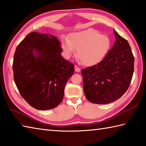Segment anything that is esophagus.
Returning a JSON list of instances; mask_svg holds the SVG:
<instances>
[{
	"instance_id": "esophagus-1",
	"label": "esophagus",
	"mask_w": 146,
	"mask_h": 146,
	"mask_svg": "<svg viewBox=\"0 0 146 146\" xmlns=\"http://www.w3.org/2000/svg\"><path fill=\"white\" fill-rule=\"evenodd\" d=\"M75 70L76 72H80V68L78 66H76V65H75Z\"/></svg>"
}]
</instances>
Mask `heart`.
Listing matches in <instances>:
<instances>
[{
    "instance_id": "obj_1",
    "label": "heart",
    "mask_w": 146,
    "mask_h": 146,
    "mask_svg": "<svg viewBox=\"0 0 146 146\" xmlns=\"http://www.w3.org/2000/svg\"><path fill=\"white\" fill-rule=\"evenodd\" d=\"M110 47L108 36L97 30L87 29L71 34L69 40L62 42V48L68 56L77 51V56L82 64L92 66L100 61Z\"/></svg>"
}]
</instances>
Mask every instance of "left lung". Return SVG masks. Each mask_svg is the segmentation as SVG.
<instances>
[{
	"label": "left lung",
	"instance_id": "8db88e82",
	"mask_svg": "<svg viewBox=\"0 0 146 146\" xmlns=\"http://www.w3.org/2000/svg\"><path fill=\"white\" fill-rule=\"evenodd\" d=\"M115 42L98 63L82 70L83 90L91 103L107 104L127 90L134 73V57L126 39L114 30Z\"/></svg>",
	"mask_w": 146,
	"mask_h": 146
}]
</instances>
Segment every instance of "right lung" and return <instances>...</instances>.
Wrapping results in <instances>:
<instances>
[{"instance_id":"right-lung-1","label":"right lung","mask_w":146,"mask_h":146,"mask_svg":"<svg viewBox=\"0 0 146 146\" xmlns=\"http://www.w3.org/2000/svg\"><path fill=\"white\" fill-rule=\"evenodd\" d=\"M62 51L56 37L36 32L28 34L15 49L14 82L23 98L37 110L52 109L63 100L75 68L61 56Z\"/></svg>"}]
</instances>
